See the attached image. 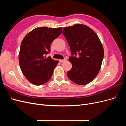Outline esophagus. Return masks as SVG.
<instances>
[{"instance_id": "34e87169", "label": "esophagus", "mask_w": 126, "mask_h": 126, "mask_svg": "<svg viewBox=\"0 0 126 126\" xmlns=\"http://www.w3.org/2000/svg\"><path fill=\"white\" fill-rule=\"evenodd\" d=\"M67 60V59L66 58H64V59H62V60H59V62L60 63H63L64 62H66V61Z\"/></svg>"}]
</instances>
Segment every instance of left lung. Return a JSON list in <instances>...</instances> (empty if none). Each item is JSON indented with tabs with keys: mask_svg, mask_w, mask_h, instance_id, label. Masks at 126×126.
Instances as JSON below:
<instances>
[{
	"mask_svg": "<svg viewBox=\"0 0 126 126\" xmlns=\"http://www.w3.org/2000/svg\"><path fill=\"white\" fill-rule=\"evenodd\" d=\"M63 33L72 55L69 58L72 68L67 72L68 77L76 84H88L101 68L104 56L101 41L92 29L82 24L63 28Z\"/></svg>",
	"mask_w": 126,
	"mask_h": 126,
	"instance_id": "obj_1",
	"label": "left lung"
}]
</instances>
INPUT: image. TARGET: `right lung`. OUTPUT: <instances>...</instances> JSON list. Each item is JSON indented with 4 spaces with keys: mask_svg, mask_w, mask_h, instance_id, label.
Returning <instances> with one entry per match:
<instances>
[{
    "mask_svg": "<svg viewBox=\"0 0 126 126\" xmlns=\"http://www.w3.org/2000/svg\"><path fill=\"white\" fill-rule=\"evenodd\" d=\"M62 32V28H36L27 34L20 45L19 62L22 74L32 84L39 86L50 79L59 63L50 56V44Z\"/></svg>",
    "mask_w": 126,
    "mask_h": 126,
    "instance_id": "1",
    "label": "right lung"
}]
</instances>
